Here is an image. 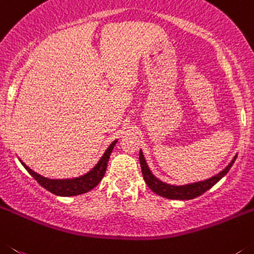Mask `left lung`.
<instances>
[{"instance_id":"1","label":"left lung","mask_w":254,"mask_h":254,"mask_svg":"<svg viewBox=\"0 0 254 254\" xmlns=\"http://www.w3.org/2000/svg\"><path fill=\"white\" fill-rule=\"evenodd\" d=\"M238 155L235 154L234 158L232 159L229 164H228L223 171L218 173V175L212 176V177L204 180V181H197L192 182V184H186V185H171L163 182L162 180H159L157 176L153 175V172L150 171L149 166H148L147 161H145V157H144L143 152H139V161H140V168L141 173H143V178L145 184L148 185L153 192H155L157 195L162 196V197L166 198H172V200H191V198H195L197 196L202 195L204 192H206L207 190L211 189L215 184H218L224 176L229 172V170L232 168L233 163L235 162Z\"/></svg>"}]
</instances>
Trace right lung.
<instances>
[{
  "instance_id": "1",
  "label": "right lung",
  "mask_w": 254,
  "mask_h": 254,
  "mask_svg": "<svg viewBox=\"0 0 254 254\" xmlns=\"http://www.w3.org/2000/svg\"><path fill=\"white\" fill-rule=\"evenodd\" d=\"M116 143H118V140H114L113 143L107 147V149L105 150V153L102 154L100 161L96 163V166L93 167L92 170H90L87 173H84V175L78 176V177L48 178L42 175H39V173L34 172V171L31 170V168H29L22 161L20 162H21L22 166L26 168L27 172L30 173V175L33 176L36 181L42 185L45 190L50 191L52 193H54V195L57 196H77L88 192V191L95 189V187L101 182L102 177H104L105 172H106L107 162H109L110 154L111 152H113Z\"/></svg>"
}]
</instances>
